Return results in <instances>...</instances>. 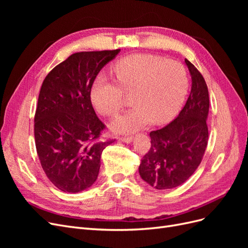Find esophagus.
Instances as JSON below:
<instances>
[{
    "instance_id": "obj_1",
    "label": "esophagus",
    "mask_w": 248,
    "mask_h": 248,
    "mask_svg": "<svg viewBox=\"0 0 248 248\" xmlns=\"http://www.w3.org/2000/svg\"><path fill=\"white\" fill-rule=\"evenodd\" d=\"M120 140L125 142V144H130V142L132 141V137H127V138H121L120 139Z\"/></svg>"
}]
</instances>
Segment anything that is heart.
<instances>
[{"instance_id":"obj_1","label":"heart","mask_w":248,"mask_h":248,"mask_svg":"<svg viewBox=\"0 0 248 248\" xmlns=\"http://www.w3.org/2000/svg\"><path fill=\"white\" fill-rule=\"evenodd\" d=\"M117 82L97 77L91 88V101L96 110L112 116L122 108L124 95L132 93L133 108L108 123L117 134H128L174 118L181 108L188 88L185 67L158 56L137 54L125 57L114 67Z\"/></svg>"}]
</instances>
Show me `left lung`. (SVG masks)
Returning a JSON list of instances; mask_svg holds the SVG:
<instances>
[{"mask_svg": "<svg viewBox=\"0 0 248 248\" xmlns=\"http://www.w3.org/2000/svg\"><path fill=\"white\" fill-rule=\"evenodd\" d=\"M191 90L178 117L161 129L150 132L151 148L139 168L141 179L155 189H170L193 174L208 144L209 92L200 71L188 60Z\"/></svg>", "mask_w": 248, "mask_h": 248, "instance_id": "left-lung-1", "label": "left lung"}]
</instances>
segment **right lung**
<instances>
[{
	"label": "right lung",
	"instance_id": "right-lung-1",
	"mask_svg": "<svg viewBox=\"0 0 248 248\" xmlns=\"http://www.w3.org/2000/svg\"><path fill=\"white\" fill-rule=\"evenodd\" d=\"M121 49L81 51L57 65L43 80L34 119V136L41 167L64 192L89 189L97 180L104 125L91 102L97 74Z\"/></svg>",
	"mask_w": 248,
	"mask_h": 248
}]
</instances>
